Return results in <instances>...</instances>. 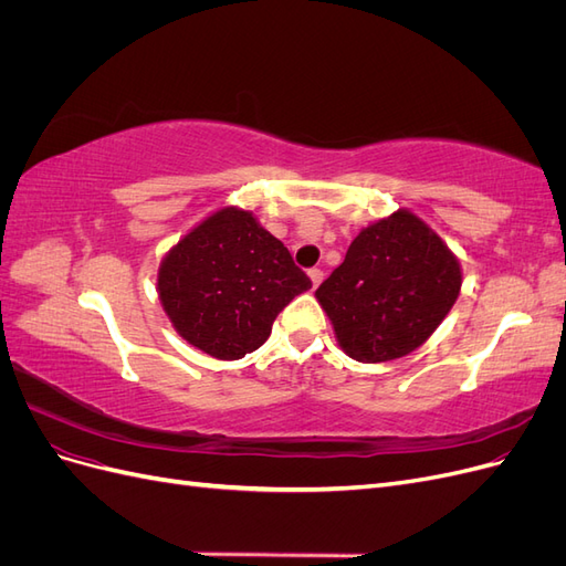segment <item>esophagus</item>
Listing matches in <instances>:
<instances>
[{
    "label": "esophagus",
    "instance_id": "obj_1",
    "mask_svg": "<svg viewBox=\"0 0 566 566\" xmlns=\"http://www.w3.org/2000/svg\"><path fill=\"white\" fill-rule=\"evenodd\" d=\"M310 279H312V285L318 287V283L323 281V271L321 269H310Z\"/></svg>",
    "mask_w": 566,
    "mask_h": 566
}]
</instances>
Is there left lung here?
Here are the masks:
<instances>
[{
	"mask_svg": "<svg viewBox=\"0 0 566 566\" xmlns=\"http://www.w3.org/2000/svg\"><path fill=\"white\" fill-rule=\"evenodd\" d=\"M462 285L458 256L410 210L361 229L318 290L339 347L361 364H385L424 345Z\"/></svg>",
	"mask_w": 566,
	"mask_h": 566,
	"instance_id": "obj_1",
	"label": "left lung"
}]
</instances>
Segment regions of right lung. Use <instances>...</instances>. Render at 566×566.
Instances as JSON below:
<instances>
[{
	"mask_svg": "<svg viewBox=\"0 0 566 566\" xmlns=\"http://www.w3.org/2000/svg\"><path fill=\"white\" fill-rule=\"evenodd\" d=\"M310 276L250 210L221 208L165 254L158 295L175 331L196 349L235 361L260 349Z\"/></svg>",
	"mask_w": 566,
	"mask_h": 566,
	"instance_id": "right-lung-1",
	"label": "right lung"
}]
</instances>
